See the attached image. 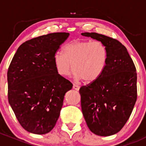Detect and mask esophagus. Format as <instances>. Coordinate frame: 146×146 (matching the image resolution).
<instances>
[{
  "label": "esophagus",
  "instance_id": "1",
  "mask_svg": "<svg viewBox=\"0 0 146 146\" xmlns=\"http://www.w3.org/2000/svg\"><path fill=\"white\" fill-rule=\"evenodd\" d=\"M79 88H80V87H79V86L76 85V84H73V88L74 90H76V91H79Z\"/></svg>",
  "mask_w": 146,
  "mask_h": 146
}]
</instances>
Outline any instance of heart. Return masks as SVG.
I'll return each instance as SVG.
<instances>
[{
    "instance_id": "b5f03b06",
    "label": "heart",
    "mask_w": 146,
    "mask_h": 146,
    "mask_svg": "<svg viewBox=\"0 0 146 146\" xmlns=\"http://www.w3.org/2000/svg\"><path fill=\"white\" fill-rule=\"evenodd\" d=\"M54 54L52 62L57 72L62 76L70 74L72 68L77 80L86 82L97 80L107 65L108 52L104 43L88 40H74Z\"/></svg>"
}]
</instances>
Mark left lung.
<instances>
[{
	"label": "left lung",
	"mask_w": 146,
	"mask_h": 146,
	"mask_svg": "<svg viewBox=\"0 0 146 146\" xmlns=\"http://www.w3.org/2000/svg\"><path fill=\"white\" fill-rule=\"evenodd\" d=\"M104 43L108 52L101 76L79 89L87 126L98 136L119 131L129 119L137 98V74L127 49L117 40L98 33H82Z\"/></svg>",
	"instance_id": "1"
}]
</instances>
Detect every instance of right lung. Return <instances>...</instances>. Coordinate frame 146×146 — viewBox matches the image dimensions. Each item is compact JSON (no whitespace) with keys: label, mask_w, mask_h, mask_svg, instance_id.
I'll use <instances>...</instances> for the list:
<instances>
[{"label":"right lung","mask_w":146,"mask_h":146,"mask_svg":"<svg viewBox=\"0 0 146 146\" xmlns=\"http://www.w3.org/2000/svg\"><path fill=\"white\" fill-rule=\"evenodd\" d=\"M70 34L58 32L22 43L7 71L8 101L22 127L46 134L55 127L72 84L58 74L53 55Z\"/></svg>","instance_id":"1"}]
</instances>
